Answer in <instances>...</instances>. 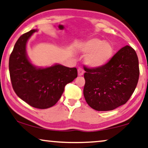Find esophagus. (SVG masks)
<instances>
[{
  "label": "esophagus",
  "mask_w": 148,
  "mask_h": 148,
  "mask_svg": "<svg viewBox=\"0 0 148 148\" xmlns=\"http://www.w3.org/2000/svg\"><path fill=\"white\" fill-rule=\"evenodd\" d=\"M84 73V71L83 68H82L80 67L78 69V74L79 76H82Z\"/></svg>",
  "instance_id": "obj_1"
}]
</instances>
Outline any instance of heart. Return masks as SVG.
<instances>
[{
  "mask_svg": "<svg viewBox=\"0 0 148 148\" xmlns=\"http://www.w3.org/2000/svg\"><path fill=\"white\" fill-rule=\"evenodd\" d=\"M80 50L87 54L85 58L86 64L92 68H100L106 64L114 53V48L111 43L96 38L83 43Z\"/></svg>",
  "mask_w": 148,
  "mask_h": 148,
  "instance_id": "b5f03b06",
  "label": "heart"
}]
</instances>
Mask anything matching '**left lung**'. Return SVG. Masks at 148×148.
<instances>
[{
    "mask_svg": "<svg viewBox=\"0 0 148 148\" xmlns=\"http://www.w3.org/2000/svg\"><path fill=\"white\" fill-rule=\"evenodd\" d=\"M84 96L97 111H110L125 104L137 86L140 69L137 54L125 46L100 68L84 66Z\"/></svg>",
    "mask_w": 148,
    "mask_h": 148,
    "instance_id": "8db88e82",
    "label": "left lung"
}]
</instances>
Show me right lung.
<instances>
[{
  "mask_svg": "<svg viewBox=\"0 0 148 148\" xmlns=\"http://www.w3.org/2000/svg\"><path fill=\"white\" fill-rule=\"evenodd\" d=\"M37 30L20 36L9 58V72L16 95L31 106L46 109L56 104L64 87L78 76L76 68L61 64L40 68L32 65L26 52L28 40Z\"/></svg>",
  "mask_w": 148,
  "mask_h": 148,
  "instance_id": "1",
  "label": "right lung"
}]
</instances>
